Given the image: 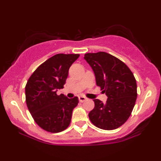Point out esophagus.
I'll use <instances>...</instances> for the list:
<instances>
[{"label":"esophagus","mask_w":161,"mask_h":161,"mask_svg":"<svg viewBox=\"0 0 161 161\" xmlns=\"http://www.w3.org/2000/svg\"><path fill=\"white\" fill-rule=\"evenodd\" d=\"M88 99L86 97H85V96H79V101H80V102H84V101H86V100Z\"/></svg>","instance_id":"obj_1"}]
</instances>
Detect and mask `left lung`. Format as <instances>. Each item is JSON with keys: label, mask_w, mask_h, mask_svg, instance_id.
I'll return each instance as SVG.
<instances>
[{"label": "left lung", "mask_w": 161, "mask_h": 161, "mask_svg": "<svg viewBox=\"0 0 161 161\" xmlns=\"http://www.w3.org/2000/svg\"><path fill=\"white\" fill-rule=\"evenodd\" d=\"M84 59L95 73L97 86L108 96L105 103L94 100L90 120L104 130L119 128L130 116L137 98L133 73L119 59L106 52L86 53Z\"/></svg>", "instance_id": "left-lung-1"}]
</instances>
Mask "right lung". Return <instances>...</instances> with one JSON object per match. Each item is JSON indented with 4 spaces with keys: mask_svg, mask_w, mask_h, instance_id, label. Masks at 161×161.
<instances>
[{
    "mask_svg": "<svg viewBox=\"0 0 161 161\" xmlns=\"http://www.w3.org/2000/svg\"><path fill=\"white\" fill-rule=\"evenodd\" d=\"M79 57L58 53L50 57L35 70L26 83L28 109L35 122L47 132H62L70 124L78 97L69 99L63 94L57 95V91L64 88L69 67Z\"/></svg>",
    "mask_w": 161,
    "mask_h": 161,
    "instance_id": "obj_1",
    "label": "right lung"
}]
</instances>
